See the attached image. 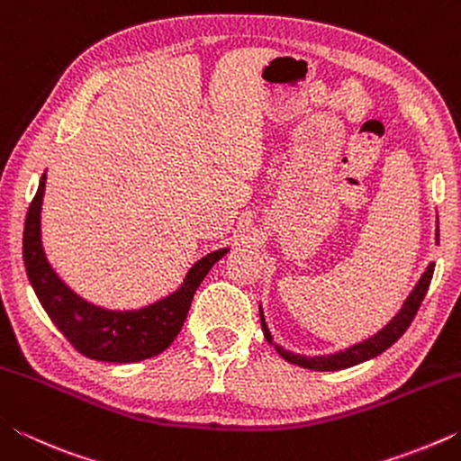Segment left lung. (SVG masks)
<instances>
[{
	"mask_svg": "<svg viewBox=\"0 0 461 461\" xmlns=\"http://www.w3.org/2000/svg\"><path fill=\"white\" fill-rule=\"evenodd\" d=\"M435 244L439 246V221H437ZM433 270H435V262H429V267L425 268L423 275H420L419 283L415 285V288H412L411 294L407 296V301L402 303L399 313L390 319V321L384 327H382L380 331L370 335V338L354 343V346H349L346 349H338V352H333V354H319V356H307V354L291 352V349L283 348L280 343L272 339V333H270L268 325H267V317H264V311H262V305H260V321H262L264 338H267L268 343L275 346L276 352L283 356L286 362H291L294 366H301V368L319 370V372H338V370L352 368V366H357V364H362L366 360H372V357H376L382 352H386V349L393 346V343L399 339L404 331L409 330V325L412 323V319H415L420 303H423V299H425L427 288H429V285H431Z\"/></svg>",
	"mask_w": 461,
	"mask_h": 461,
	"instance_id": "8db88e82",
	"label": "left lung"
}]
</instances>
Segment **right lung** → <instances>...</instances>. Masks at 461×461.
Returning a JSON list of instances; mask_svg holds the SVG:
<instances>
[{
	"label": "right lung",
	"instance_id": "right-lung-1",
	"mask_svg": "<svg viewBox=\"0 0 461 461\" xmlns=\"http://www.w3.org/2000/svg\"><path fill=\"white\" fill-rule=\"evenodd\" d=\"M46 173L24 223V264L34 293L57 330L83 356L99 362L134 364L165 352L189 313L193 294L207 272L230 248L213 249L186 272L176 291L140 309H107L83 299L62 280L46 258L42 244V201Z\"/></svg>",
	"mask_w": 461,
	"mask_h": 461
}]
</instances>
